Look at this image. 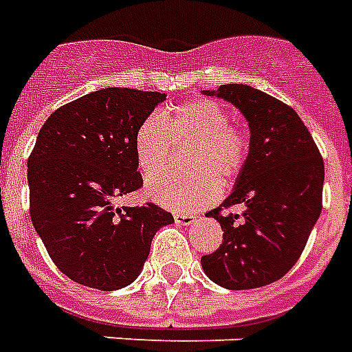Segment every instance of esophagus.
<instances>
[{
    "instance_id": "1",
    "label": "esophagus",
    "mask_w": 352,
    "mask_h": 352,
    "mask_svg": "<svg viewBox=\"0 0 352 352\" xmlns=\"http://www.w3.org/2000/svg\"><path fill=\"white\" fill-rule=\"evenodd\" d=\"M173 219H175L177 225H192L193 221H195V215L193 214H173Z\"/></svg>"
}]
</instances>
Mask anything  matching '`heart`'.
<instances>
[{"label": "heart", "instance_id": "1", "mask_svg": "<svg viewBox=\"0 0 352 352\" xmlns=\"http://www.w3.org/2000/svg\"><path fill=\"white\" fill-rule=\"evenodd\" d=\"M173 144H188L182 164L188 171L148 179L149 197L179 212H193L215 203L221 185L243 173L250 157V138L230 124V113L212 98H192L162 115L144 118L135 133V155L146 175L164 170Z\"/></svg>", "mask_w": 352, "mask_h": 352}]
</instances>
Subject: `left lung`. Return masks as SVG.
<instances>
[{
    "label": "left lung",
    "mask_w": 352,
    "mask_h": 352,
    "mask_svg": "<svg viewBox=\"0 0 352 352\" xmlns=\"http://www.w3.org/2000/svg\"><path fill=\"white\" fill-rule=\"evenodd\" d=\"M204 95L234 104L250 126V157L234 192L208 217L223 245L201 257L212 281L230 290L283 278L300 259L322 212L323 159L298 113L250 85L226 84ZM234 206L243 212H232Z\"/></svg>",
    "instance_id": "1"
}]
</instances>
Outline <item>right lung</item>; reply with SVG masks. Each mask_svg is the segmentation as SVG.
Here are the masks:
<instances>
[{
  "mask_svg": "<svg viewBox=\"0 0 352 352\" xmlns=\"http://www.w3.org/2000/svg\"><path fill=\"white\" fill-rule=\"evenodd\" d=\"M164 93L107 87L58 107L27 160L29 212L52 263L74 283L126 287L173 215L153 203L115 208L142 188L135 133Z\"/></svg>",
  "mask_w": 352,
  "mask_h": 352,
  "instance_id": "obj_1",
  "label": "right lung"
}]
</instances>
